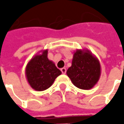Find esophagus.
Returning a JSON list of instances; mask_svg holds the SVG:
<instances>
[{
    "mask_svg": "<svg viewBox=\"0 0 124 124\" xmlns=\"http://www.w3.org/2000/svg\"><path fill=\"white\" fill-rule=\"evenodd\" d=\"M61 72H62V73L63 74H65V72H66V68H61Z\"/></svg>",
    "mask_w": 124,
    "mask_h": 124,
    "instance_id": "1",
    "label": "esophagus"
}]
</instances>
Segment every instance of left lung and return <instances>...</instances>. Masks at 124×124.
Segmentation results:
<instances>
[{"mask_svg":"<svg viewBox=\"0 0 124 124\" xmlns=\"http://www.w3.org/2000/svg\"><path fill=\"white\" fill-rule=\"evenodd\" d=\"M67 75L76 87L90 90L97 83L101 76V65L97 58L87 49L74 52L72 65Z\"/></svg>","mask_w":124,"mask_h":124,"instance_id":"8db88e82","label":"left lung"}]
</instances>
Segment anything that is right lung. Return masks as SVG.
Instances as JSON below:
<instances>
[{"label":"right lung","mask_w":124,"mask_h":124,"mask_svg":"<svg viewBox=\"0 0 124 124\" xmlns=\"http://www.w3.org/2000/svg\"><path fill=\"white\" fill-rule=\"evenodd\" d=\"M47 50H41L27 63L25 76L30 85L36 91L49 88L57 77L61 74L54 63L47 58Z\"/></svg>","instance_id":"right-lung-1"}]
</instances>
